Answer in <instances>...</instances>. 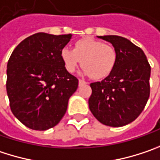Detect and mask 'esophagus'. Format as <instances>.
Listing matches in <instances>:
<instances>
[{
    "label": "esophagus",
    "instance_id": "1",
    "mask_svg": "<svg viewBox=\"0 0 160 160\" xmlns=\"http://www.w3.org/2000/svg\"><path fill=\"white\" fill-rule=\"evenodd\" d=\"M84 85H86V81H84V80H82V79H79V86H84Z\"/></svg>",
    "mask_w": 160,
    "mask_h": 160
}]
</instances>
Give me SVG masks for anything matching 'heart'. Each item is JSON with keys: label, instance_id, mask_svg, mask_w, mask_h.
I'll return each mask as SVG.
<instances>
[{"label": "heart", "instance_id": "heart-1", "mask_svg": "<svg viewBox=\"0 0 160 160\" xmlns=\"http://www.w3.org/2000/svg\"><path fill=\"white\" fill-rule=\"evenodd\" d=\"M61 58L69 73H74L82 60L84 73L98 80L107 77L113 71L118 60V52L112 44L86 37L76 41L73 50L63 48Z\"/></svg>", "mask_w": 160, "mask_h": 160}]
</instances>
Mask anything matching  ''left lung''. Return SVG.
Returning <instances> with one entry per match:
<instances>
[{
	"label": "left lung",
	"mask_w": 160,
	"mask_h": 160,
	"mask_svg": "<svg viewBox=\"0 0 160 160\" xmlns=\"http://www.w3.org/2000/svg\"><path fill=\"white\" fill-rule=\"evenodd\" d=\"M118 52L113 71L101 82L91 83L89 108L100 123L123 127L136 119L150 95V65L141 48L118 35L97 36Z\"/></svg>",
	"instance_id": "1"
}]
</instances>
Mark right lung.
I'll list each match as a JSON object with an SVG mask.
<instances>
[{"label":"right lung","instance_id":"add662e5","mask_svg":"<svg viewBox=\"0 0 160 160\" xmlns=\"http://www.w3.org/2000/svg\"><path fill=\"white\" fill-rule=\"evenodd\" d=\"M71 34L34 33L22 41L7 63L6 90L14 117L33 130L56 126L78 79L64 67L61 51Z\"/></svg>","mask_w":160,"mask_h":160}]
</instances>
